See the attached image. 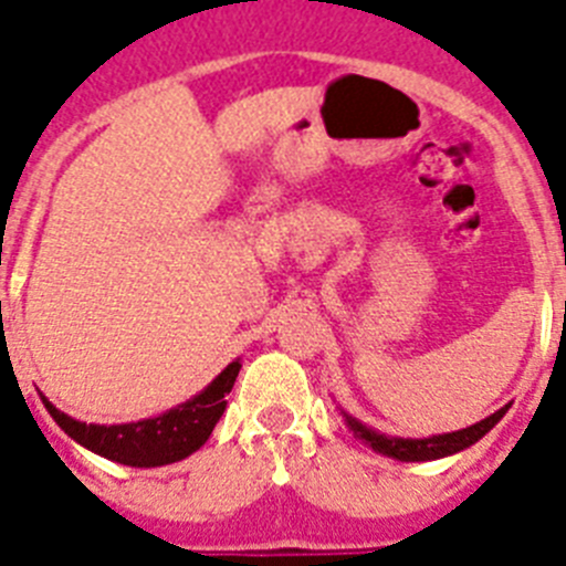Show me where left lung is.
I'll list each match as a JSON object with an SVG mask.
<instances>
[{
	"mask_svg": "<svg viewBox=\"0 0 566 566\" xmlns=\"http://www.w3.org/2000/svg\"><path fill=\"white\" fill-rule=\"evenodd\" d=\"M511 403H505L502 409H496L494 415L483 418L480 423L474 427H465L458 429V432H443V434H432V438H392V434L385 432H376L373 427L367 423L356 421L354 415H347L342 409V418H345L347 429L354 432V438H359L361 443L370 446L376 454H385V458L392 460H401V463H423V460H440V458H449V454H458L469 446H474L476 440L485 438L496 423L502 421V415L507 412Z\"/></svg>",
	"mask_w": 566,
	"mask_h": 566,
	"instance_id": "obj_1",
	"label": "left lung"
}]
</instances>
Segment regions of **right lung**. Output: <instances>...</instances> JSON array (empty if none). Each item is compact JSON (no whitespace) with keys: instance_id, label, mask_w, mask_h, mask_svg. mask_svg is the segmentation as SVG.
Segmentation results:
<instances>
[{"instance_id":"add662e5","label":"right lung","mask_w":566,"mask_h":566,"mask_svg":"<svg viewBox=\"0 0 566 566\" xmlns=\"http://www.w3.org/2000/svg\"><path fill=\"white\" fill-rule=\"evenodd\" d=\"M238 370H241V359L230 361L199 396L188 398L179 407L154 415V418H143V421L112 423V427L75 421L72 415L61 412L44 396H41V401H44L46 412L53 415V421L83 449L114 460V463L132 465V469H157V465L179 463V460L190 458L207 443L219 418L224 415V396H230Z\"/></svg>"}]
</instances>
